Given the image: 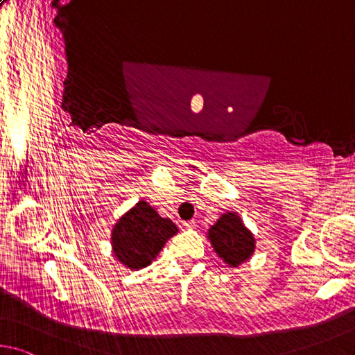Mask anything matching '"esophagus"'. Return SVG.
I'll return each mask as SVG.
<instances>
[{
  "label": "esophagus",
  "mask_w": 355,
  "mask_h": 355,
  "mask_svg": "<svg viewBox=\"0 0 355 355\" xmlns=\"http://www.w3.org/2000/svg\"><path fill=\"white\" fill-rule=\"evenodd\" d=\"M181 227H182V229H185V231H190V229H193V227H195V221H193V220H190V221H182Z\"/></svg>",
  "instance_id": "34e87169"
}]
</instances>
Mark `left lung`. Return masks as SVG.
<instances>
[{"instance_id": "8db88e82", "label": "left lung", "mask_w": 355, "mask_h": 355, "mask_svg": "<svg viewBox=\"0 0 355 355\" xmlns=\"http://www.w3.org/2000/svg\"><path fill=\"white\" fill-rule=\"evenodd\" d=\"M209 240L215 252L229 266H239L250 259L256 248V240L245 227L240 216L227 212L209 229Z\"/></svg>"}]
</instances>
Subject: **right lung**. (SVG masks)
Here are the masks:
<instances>
[{
  "instance_id": "add662e5",
  "label": "right lung",
  "mask_w": 355,
  "mask_h": 355,
  "mask_svg": "<svg viewBox=\"0 0 355 355\" xmlns=\"http://www.w3.org/2000/svg\"><path fill=\"white\" fill-rule=\"evenodd\" d=\"M178 232L174 223L140 201L124 214L112 231V250L116 260L130 270L145 268Z\"/></svg>"
}]
</instances>
